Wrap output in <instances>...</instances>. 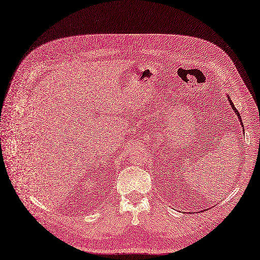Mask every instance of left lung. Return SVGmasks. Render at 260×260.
<instances>
[{"label": "left lung", "instance_id": "8db88e82", "mask_svg": "<svg viewBox=\"0 0 260 260\" xmlns=\"http://www.w3.org/2000/svg\"><path fill=\"white\" fill-rule=\"evenodd\" d=\"M228 100H229V102H230V104H231V106H232V109H233V111H234L235 113H236V115H237V117H238V119H239V122H241V124H242V126H243V122H242V118H241V115H239V113H238V111L236 110V108H235V105L233 104V102H232V100H231V96L228 94Z\"/></svg>", "mask_w": 260, "mask_h": 260}]
</instances>
